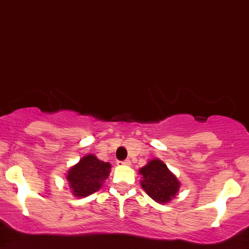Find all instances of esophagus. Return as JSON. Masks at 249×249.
Here are the masks:
<instances>
[{
    "instance_id": "esophagus-1",
    "label": "esophagus",
    "mask_w": 249,
    "mask_h": 249,
    "mask_svg": "<svg viewBox=\"0 0 249 249\" xmlns=\"http://www.w3.org/2000/svg\"><path fill=\"white\" fill-rule=\"evenodd\" d=\"M119 165H125V166H130V165H131V161H130V160L119 161Z\"/></svg>"
}]
</instances>
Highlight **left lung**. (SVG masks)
Returning a JSON list of instances; mask_svg holds the SVG:
<instances>
[{
	"label": "left lung",
	"instance_id": "1",
	"mask_svg": "<svg viewBox=\"0 0 249 249\" xmlns=\"http://www.w3.org/2000/svg\"><path fill=\"white\" fill-rule=\"evenodd\" d=\"M141 187L158 203H169L180 190V181L159 159H152L139 170Z\"/></svg>",
	"mask_w": 249,
	"mask_h": 249
}]
</instances>
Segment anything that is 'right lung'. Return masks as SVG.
I'll list each match as a JSON object with an SVG mask.
<instances>
[{
    "label": "right lung",
    "mask_w": 249,
    "mask_h": 249,
    "mask_svg": "<svg viewBox=\"0 0 249 249\" xmlns=\"http://www.w3.org/2000/svg\"><path fill=\"white\" fill-rule=\"evenodd\" d=\"M110 163L99 160L93 154L83 156L67 174L71 194L80 198L99 191L110 174Z\"/></svg>",
    "instance_id": "1"
}]
</instances>
